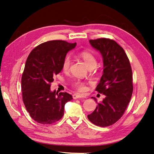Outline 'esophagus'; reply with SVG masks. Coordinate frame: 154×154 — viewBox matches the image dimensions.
Masks as SVG:
<instances>
[{"label": "esophagus", "mask_w": 154, "mask_h": 154, "mask_svg": "<svg viewBox=\"0 0 154 154\" xmlns=\"http://www.w3.org/2000/svg\"><path fill=\"white\" fill-rule=\"evenodd\" d=\"M84 96H82V95H80L79 94H74L72 95V98L74 99H81V98H84Z\"/></svg>", "instance_id": "34e87169"}]
</instances>
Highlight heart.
I'll list each match as a JSON object with an SVG mask.
<instances>
[{
    "mask_svg": "<svg viewBox=\"0 0 154 154\" xmlns=\"http://www.w3.org/2000/svg\"><path fill=\"white\" fill-rule=\"evenodd\" d=\"M79 56L84 61L85 64L87 65L88 67L92 65H96L97 61L95 59L94 56L91 53L88 52V51H82L81 53H79ZM70 65V58L67 56L64 58V61H63L62 64V68L64 70H68L69 69ZM74 86L76 88L79 90V91L84 92L86 90V86H85L84 83H83L80 81H76L74 82Z\"/></svg>",
    "mask_w": 154,
    "mask_h": 154,
    "instance_id": "1",
    "label": "heart"
}]
</instances>
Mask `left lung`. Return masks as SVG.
<instances>
[{
	"instance_id": "8db88e82",
	"label": "left lung",
	"mask_w": 154,
	"mask_h": 154,
	"mask_svg": "<svg viewBox=\"0 0 154 154\" xmlns=\"http://www.w3.org/2000/svg\"><path fill=\"white\" fill-rule=\"evenodd\" d=\"M92 47L103 58V70L96 91L105 95L96 109L88 115L97 126L107 127L121 119L130 102L133 92L132 71L125 51L115 41L108 38L90 40Z\"/></svg>"
}]
</instances>
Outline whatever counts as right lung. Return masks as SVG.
Wrapping results in <instances>:
<instances>
[{
  "instance_id": "add662e5",
  "label": "right lung",
  "mask_w": 154,
  "mask_h": 154,
  "mask_svg": "<svg viewBox=\"0 0 154 154\" xmlns=\"http://www.w3.org/2000/svg\"><path fill=\"white\" fill-rule=\"evenodd\" d=\"M77 43L62 40L44 42L34 48L26 59L21 87L26 110L34 121L40 124H52L62 118L64 106L72 99L67 92L51 90L53 76L62 70L67 53Z\"/></svg>"
}]
</instances>
